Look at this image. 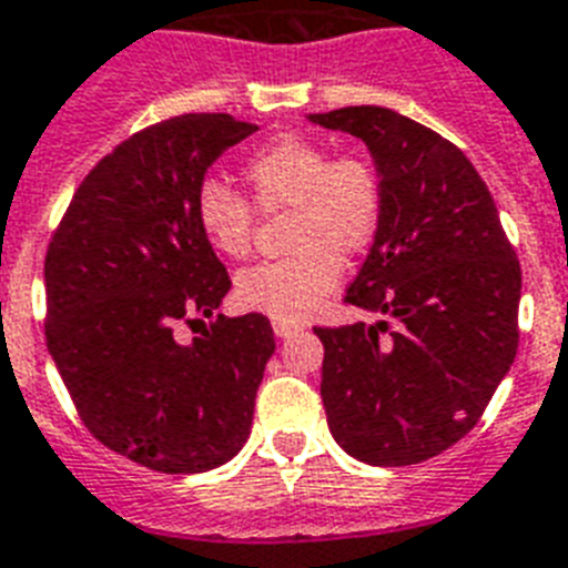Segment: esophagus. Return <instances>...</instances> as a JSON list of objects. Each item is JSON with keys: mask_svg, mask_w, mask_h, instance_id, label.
<instances>
[{"mask_svg": "<svg viewBox=\"0 0 568 568\" xmlns=\"http://www.w3.org/2000/svg\"><path fill=\"white\" fill-rule=\"evenodd\" d=\"M273 331L278 339H287V336L298 334V325H290V322H273Z\"/></svg>", "mask_w": 568, "mask_h": 568, "instance_id": "esophagus-1", "label": "esophagus"}]
</instances>
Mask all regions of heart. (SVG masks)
Listing matches in <instances>:
<instances>
[{"mask_svg":"<svg viewBox=\"0 0 568 568\" xmlns=\"http://www.w3.org/2000/svg\"><path fill=\"white\" fill-rule=\"evenodd\" d=\"M243 180L261 211L290 209L293 255L243 270L234 302L275 322H304L336 287L342 261L372 246L383 220V182L372 159L339 153L302 133H281L243 159ZM196 226L226 257H243L255 209L243 194L209 180L194 200Z\"/></svg>","mask_w":568,"mask_h":568,"instance_id":"heart-1","label":"heart"}]
</instances>
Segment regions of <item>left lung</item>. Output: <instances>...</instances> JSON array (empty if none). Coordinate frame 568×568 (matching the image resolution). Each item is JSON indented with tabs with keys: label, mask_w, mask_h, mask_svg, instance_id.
I'll return each mask as SVG.
<instances>
[{
	"label": "left lung",
	"mask_w": 568,
	"mask_h": 568,
	"mask_svg": "<svg viewBox=\"0 0 568 568\" xmlns=\"http://www.w3.org/2000/svg\"><path fill=\"white\" fill-rule=\"evenodd\" d=\"M363 139L383 182V220L345 302L374 325L316 327L322 403L348 456L406 467L473 426L517 357V252L470 159L386 106L316 112Z\"/></svg>",
	"instance_id": "left-lung-1"
}]
</instances>
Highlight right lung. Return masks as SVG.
<instances>
[{
  "instance_id": "add662e5",
  "label": "right lung",
  "mask_w": 568,
  "mask_h": 568,
  "mask_svg": "<svg viewBox=\"0 0 568 568\" xmlns=\"http://www.w3.org/2000/svg\"><path fill=\"white\" fill-rule=\"evenodd\" d=\"M255 130L226 112L144 126L87 173L45 252V342L74 409L150 470H211L250 438L275 336L261 313L214 316L232 281L194 200L220 153ZM203 317V337L175 339Z\"/></svg>"
}]
</instances>
